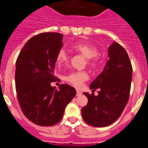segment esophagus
<instances>
[{
  "mask_svg": "<svg viewBox=\"0 0 148 148\" xmlns=\"http://www.w3.org/2000/svg\"><path fill=\"white\" fill-rule=\"evenodd\" d=\"M82 94V92H81L79 90H77V96H80Z\"/></svg>",
  "mask_w": 148,
  "mask_h": 148,
  "instance_id": "esophagus-1",
  "label": "esophagus"
}]
</instances>
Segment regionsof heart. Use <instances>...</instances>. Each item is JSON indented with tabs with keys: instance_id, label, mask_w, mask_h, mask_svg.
<instances>
[{
	"instance_id": "heart-1",
	"label": "heart",
	"mask_w": 148,
	"mask_h": 148,
	"mask_svg": "<svg viewBox=\"0 0 148 148\" xmlns=\"http://www.w3.org/2000/svg\"><path fill=\"white\" fill-rule=\"evenodd\" d=\"M76 52L82 54L87 58V63L90 67L96 68L99 65V59L97 58V48L86 42H75L71 46ZM69 60V55L64 49H60L58 51L56 58V62L58 66L64 64ZM88 79V74L86 71H74L70 73L65 77V80L75 87L79 88L83 82Z\"/></svg>"
}]
</instances>
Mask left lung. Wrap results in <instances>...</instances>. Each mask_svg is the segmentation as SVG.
<instances>
[{
    "mask_svg": "<svg viewBox=\"0 0 148 148\" xmlns=\"http://www.w3.org/2000/svg\"><path fill=\"white\" fill-rule=\"evenodd\" d=\"M108 60L100 74L90 84L98 95L84 92L88 102L82 108V118L94 127H106L121 116L129 99L132 66L125 49L114 42L108 48Z\"/></svg>",
    "mask_w": 148,
    "mask_h": 148,
    "instance_id": "1",
    "label": "left lung"
}]
</instances>
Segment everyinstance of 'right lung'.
<instances>
[{"label":"right lung","instance_id":"obj_1","mask_svg":"<svg viewBox=\"0 0 148 148\" xmlns=\"http://www.w3.org/2000/svg\"><path fill=\"white\" fill-rule=\"evenodd\" d=\"M62 34L46 32L34 36L21 49L16 61L15 87L23 113L40 126L54 125L75 97L74 88L62 84L56 89L54 68L62 47Z\"/></svg>","mask_w":148,"mask_h":148}]
</instances>
